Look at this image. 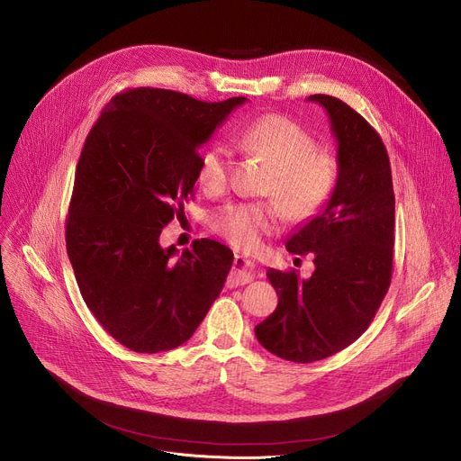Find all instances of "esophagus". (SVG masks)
<instances>
[{"instance_id":"obj_1","label":"esophagus","mask_w":461,"mask_h":461,"mask_svg":"<svg viewBox=\"0 0 461 461\" xmlns=\"http://www.w3.org/2000/svg\"><path fill=\"white\" fill-rule=\"evenodd\" d=\"M254 263L249 261L244 256H235L233 261V270L228 277V285L230 286H239V285H246L254 279Z\"/></svg>"}]
</instances>
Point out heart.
Here are the masks:
<instances>
[{
  "mask_svg": "<svg viewBox=\"0 0 461 461\" xmlns=\"http://www.w3.org/2000/svg\"><path fill=\"white\" fill-rule=\"evenodd\" d=\"M231 141L242 152L263 156L274 165L268 191L279 202H237L219 209L213 215L215 230L239 248H256L263 235L277 228L281 211L292 221L316 215L337 187V163L329 154L316 152V141L285 115L268 113L254 119L233 131ZM231 165L228 147H209L198 159L200 185L209 193H222L230 184Z\"/></svg>",
  "mask_w": 461,
  "mask_h": 461,
  "instance_id": "heart-1",
  "label": "heart"
}]
</instances>
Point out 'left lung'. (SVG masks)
<instances>
[{
  "mask_svg": "<svg viewBox=\"0 0 461 461\" xmlns=\"http://www.w3.org/2000/svg\"><path fill=\"white\" fill-rule=\"evenodd\" d=\"M337 140L339 180L327 203L286 240L290 254H314V272L268 268L277 309L256 325L259 344L309 364L353 344L381 307L393 267L395 194L386 147L344 101L311 95Z\"/></svg>",
  "mask_w": 461,
  "mask_h": 461,
  "instance_id": "1",
  "label": "left lung"
}]
</instances>
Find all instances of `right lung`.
Masks as SVG:
<instances>
[{
  "mask_svg": "<svg viewBox=\"0 0 461 461\" xmlns=\"http://www.w3.org/2000/svg\"><path fill=\"white\" fill-rule=\"evenodd\" d=\"M246 101L132 88L112 99L82 147L66 221L68 258L82 300L124 348L182 346L221 294L231 249L200 239L178 256L175 244L159 246V233L193 194L200 147Z\"/></svg>",
  "mask_w": 461,
  "mask_h": 461,
  "instance_id": "obj_1",
  "label": "right lung"
}]
</instances>
